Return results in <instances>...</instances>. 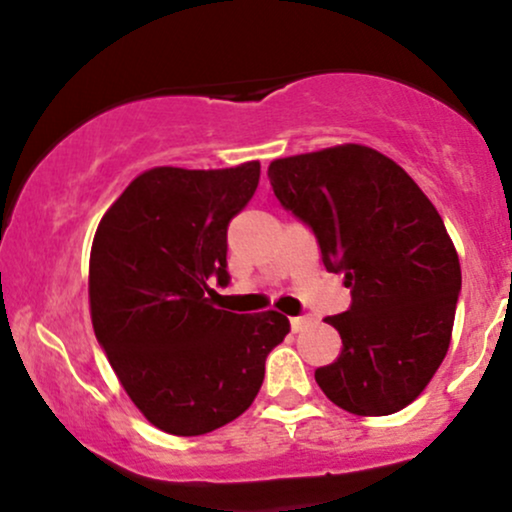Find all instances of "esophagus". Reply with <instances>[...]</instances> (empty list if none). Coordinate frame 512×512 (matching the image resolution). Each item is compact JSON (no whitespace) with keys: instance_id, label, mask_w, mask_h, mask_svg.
I'll use <instances>...</instances> for the list:
<instances>
[{"instance_id":"obj_1","label":"esophagus","mask_w":512,"mask_h":512,"mask_svg":"<svg viewBox=\"0 0 512 512\" xmlns=\"http://www.w3.org/2000/svg\"><path fill=\"white\" fill-rule=\"evenodd\" d=\"M310 325V317L308 315H301V317H291V330L293 332H301L305 327Z\"/></svg>"}]
</instances>
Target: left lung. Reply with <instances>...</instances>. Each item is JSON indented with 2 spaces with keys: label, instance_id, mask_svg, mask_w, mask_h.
I'll return each mask as SVG.
<instances>
[{
  "label": "left lung",
  "instance_id": "left-lung-1",
  "mask_svg": "<svg viewBox=\"0 0 512 512\" xmlns=\"http://www.w3.org/2000/svg\"><path fill=\"white\" fill-rule=\"evenodd\" d=\"M267 175L351 289V308L327 317L342 351L315 370L317 385L358 416L404 409L448 354L462 289L438 209L407 170L363 144L276 158Z\"/></svg>",
  "mask_w": 512,
  "mask_h": 512
}]
</instances>
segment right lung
Returning a JSON list of instances; mask_svg holds the SVG:
<instances>
[{
  "label": "right lung",
  "mask_w": 512,
  "mask_h": 512,
  "mask_svg": "<svg viewBox=\"0 0 512 512\" xmlns=\"http://www.w3.org/2000/svg\"><path fill=\"white\" fill-rule=\"evenodd\" d=\"M257 182L260 161L144 170L93 236V332L134 407L173 436L238 419L260 392L267 354L291 330L276 310L236 315L209 298V276L228 281V223Z\"/></svg>",
  "instance_id": "add662e5"
}]
</instances>
